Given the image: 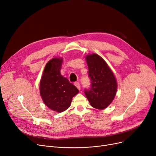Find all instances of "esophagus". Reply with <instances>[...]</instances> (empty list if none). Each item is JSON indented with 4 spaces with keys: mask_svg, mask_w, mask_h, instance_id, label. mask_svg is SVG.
Returning <instances> with one entry per match:
<instances>
[{
    "mask_svg": "<svg viewBox=\"0 0 156 156\" xmlns=\"http://www.w3.org/2000/svg\"><path fill=\"white\" fill-rule=\"evenodd\" d=\"M75 85L76 87V88H77L78 90H80L81 87H80V83H79L78 82H75Z\"/></svg>",
    "mask_w": 156,
    "mask_h": 156,
    "instance_id": "34e87169",
    "label": "esophagus"
}]
</instances>
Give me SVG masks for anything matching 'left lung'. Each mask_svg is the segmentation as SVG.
<instances>
[{
    "label": "left lung",
    "instance_id": "1",
    "mask_svg": "<svg viewBox=\"0 0 156 156\" xmlns=\"http://www.w3.org/2000/svg\"><path fill=\"white\" fill-rule=\"evenodd\" d=\"M90 87L85 89L90 104L97 109H104L112 102L117 91V82L105 61L96 54L86 57Z\"/></svg>",
    "mask_w": 156,
    "mask_h": 156
}]
</instances>
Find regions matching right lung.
<instances>
[{
	"label": "right lung",
	"instance_id": "right-lung-1",
	"mask_svg": "<svg viewBox=\"0 0 156 156\" xmlns=\"http://www.w3.org/2000/svg\"><path fill=\"white\" fill-rule=\"evenodd\" d=\"M62 58H53L45 67L40 80V92L44 102L51 109L61 112L71 105L78 88L60 73Z\"/></svg>",
	"mask_w": 156,
	"mask_h": 156
}]
</instances>
